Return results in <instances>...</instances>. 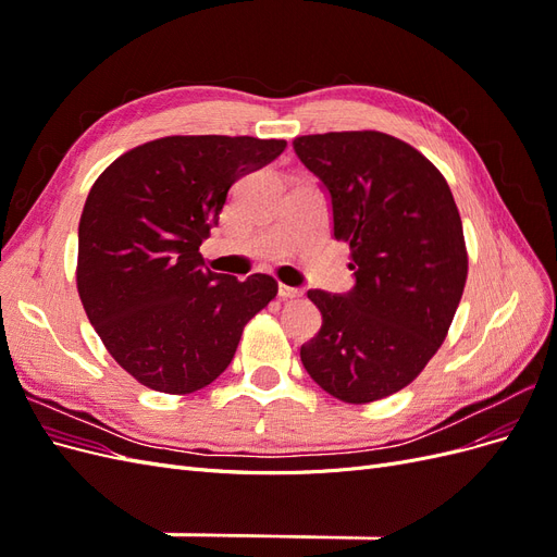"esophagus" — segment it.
I'll return each mask as SVG.
<instances>
[{"instance_id": "34e87169", "label": "esophagus", "mask_w": 557, "mask_h": 557, "mask_svg": "<svg viewBox=\"0 0 557 557\" xmlns=\"http://www.w3.org/2000/svg\"><path fill=\"white\" fill-rule=\"evenodd\" d=\"M278 297L281 299H295V297H301V290L299 288H290V285H278Z\"/></svg>"}]
</instances>
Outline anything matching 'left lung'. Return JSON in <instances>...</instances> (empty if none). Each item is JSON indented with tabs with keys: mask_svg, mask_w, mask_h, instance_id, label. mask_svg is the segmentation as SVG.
<instances>
[{
	"mask_svg": "<svg viewBox=\"0 0 557 557\" xmlns=\"http://www.w3.org/2000/svg\"><path fill=\"white\" fill-rule=\"evenodd\" d=\"M295 153L327 195L356 278L344 295L309 290L323 325L301 344V364L336 399H383L423 372L460 305L458 207L440 170L391 134H309Z\"/></svg>",
	"mask_w": 557,
	"mask_h": 557,
	"instance_id": "left-lung-1",
	"label": "left lung"
}]
</instances>
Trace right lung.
<instances>
[{"mask_svg": "<svg viewBox=\"0 0 557 557\" xmlns=\"http://www.w3.org/2000/svg\"><path fill=\"white\" fill-rule=\"evenodd\" d=\"M285 148L256 137H164L99 176L78 223V295L127 374L185 395L221 376L244 325L276 297L272 276L205 269L199 246L244 174Z\"/></svg>", "mask_w": 557, "mask_h": 557, "instance_id": "obj_1", "label": "right lung"}]
</instances>
